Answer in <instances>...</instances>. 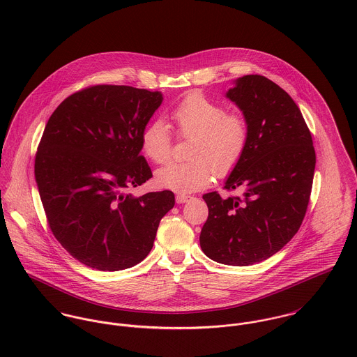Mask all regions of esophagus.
Returning <instances> with one entry per match:
<instances>
[{
  "label": "esophagus",
  "instance_id": "obj_1",
  "mask_svg": "<svg viewBox=\"0 0 357 357\" xmlns=\"http://www.w3.org/2000/svg\"><path fill=\"white\" fill-rule=\"evenodd\" d=\"M189 198L190 197H189V196H186V195H176L175 199H176V202H178V204H183V202H186Z\"/></svg>",
  "mask_w": 357,
  "mask_h": 357
}]
</instances>
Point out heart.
<instances>
[{"mask_svg":"<svg viewBox=\"0 0 357 357\" xmlns=\"http://www.w3.org/2000/svg\"><path fill=\"white\" fill-rule=\"evenodd\" d=\"M171 120L182 138H190L189 161L171 162L156 172L161 189L186 195L206 188L213 176L230 174L243 158L249 144V126L239 114L198 91L188 93L171 109ZM141 149L148 159L164 164L171 158L172 142L161 120L149 123L141 132Z\"/></svg>","mask_w":357,"mask_h":357,"instance_id":"1","label":"heart"}]
</instances>
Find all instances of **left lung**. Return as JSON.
<instances>
[{"instance_id": "left-lung-1", "label": "left lung", "mask_w": 357, "mask_h": 357, "mask_svg": "<svg viewBox=\"0 0 357 357\" xmlns=\"http://www.w3.org/2000/svg\"><path fill=\"white\" fill-rule=\"evenodd\" d=\"M227 97L249 126L248 149L225 185L242 195L202 196L209 213L199 245L213 261L243 267L271 257L298 231L317 155L300 108L273 80L245 75Z\"/></svg>"}]
</instances>
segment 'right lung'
Masks as SVG:
<instances>
[{"mask_svg": "<svg viewBox=\"0 0 357 357\" xmlns=\"http://www.w3.org/2000/svg\"><path fill=\"white\" fill-rule=\"evenodd\" d=\"M162 101L159 91L96 84L67 97L47 120L36 181L47 225L82 264L119 271L152 250L169 190L127 193L151 179L141 132Z\"/></svg>", "mask_w": 357, "mask_h": 357, "instance_id": "obj_1", "label": "right lung"}]
</instances>
